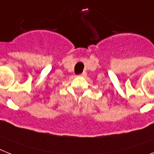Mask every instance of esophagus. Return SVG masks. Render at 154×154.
Instances as JSON below:
<instances>
[{
  "mask_svg": "<svg viewBox=\"0 0 154 154\" xmlns=\"http://www.w3.org/2000/svg\"><path fill=\"white\" fill-rule=\"evenodd\" d=\"M86 75V74L85 73V72H83V73H82V74L80 75V76H82V77H85Z\"/></svg>",
  "mask_w": 154,
  "mask_h": 154,
  "instance_id": "obj_1",
  "label": "esophagus"
}]
</instances>
